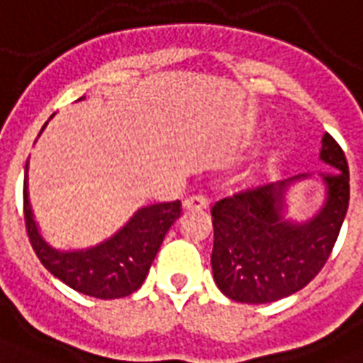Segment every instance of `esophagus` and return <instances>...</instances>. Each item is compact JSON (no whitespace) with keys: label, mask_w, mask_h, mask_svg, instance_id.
<instances>
[{"label":"esophagus","mask_w":363,"mask_h":363,"mask_svg":"<svg viewBox=\"0 0 363 363\" xmlns=\"http://www.w3.org/2000/svg\"><path fill=\"white\" fill-rule=\"evenodd\" d=\"M208 198L202 194H194V196H189L184 202H182V206H184V209H203L208 208Z\"/></svg>","instance_id":"esophagus-1"}]
</instances>
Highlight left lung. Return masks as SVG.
<instances>
[{
  "label": "left lung",
  "mask_w": 363,
  "mask_h": 363,
  "mask_svg": "<svg viewBox=\"0 0 363 363\" xmlns=\"http://www.w3.org/2000/svg\"><path fill=\"white\" fill-rule=\"evenodd\" d=\"M319 157L331 171L321 173L327 189L323 208L310 221L284 217L289 181L246 189L213 203L211 269L219 291L244 304H267L304 289L323 269L339 238L350 200L345 152L325 133Z\"/></svg>",
  "instance_id": "8db88e82"
}]
</instances>
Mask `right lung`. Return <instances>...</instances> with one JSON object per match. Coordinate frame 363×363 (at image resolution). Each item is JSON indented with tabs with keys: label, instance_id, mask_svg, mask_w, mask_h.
I'll use <instances>...</instances> for the list:
<instances>
[{
	"label": "right lung",
	"instance_id": "add662e5",
	"mask_svg": "<svg viewBox=\"0 0 363 363\" xmlns=\"http://www.w3.org/2000/svg\"><path fill=\"white\" fill-rule=\"evenodd\" d=\"M26 189L28 184L24 173V225L40 262L52 275L77 292L101 300L128 296L140 289L169 227L182 211L181 200L146 206L106 242L88 250L59 252L38 233Z\"/></svg>",
	"mask_w": 363,
	"mask_h": 363
}]
</instances>
